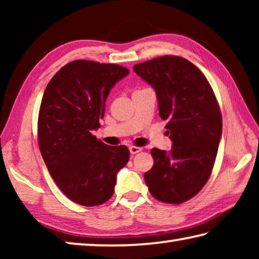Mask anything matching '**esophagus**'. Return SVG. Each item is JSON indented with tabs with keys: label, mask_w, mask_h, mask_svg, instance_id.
Returning a JSON list of instances; mask_svg holds the SVG:
<instances>
[{
	"label": "esophagus",
	"mask_w": 259,
	"mask_h": 259,
	"mask_svg": "<svg viewBox=\"0 0 259 259\" xmlns=\"http://www.w3.org/2000/svg\"><path fill=\"white\" fill-rule=\"evenodd\" d=\"M142 150H143L142 147H137V146H130L129 147V151H130L131 154H137V153L142 152Z\"/></svg>",
	"instance_id": "esophagus-1"
}]
</instances>
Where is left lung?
<instances>
[{
	"mask_svg": "<svg viewBox=\"0 0 259 259\" xmlns=\"http://www.w3.org/2000/svg\"><path fill=\"white\" fill-rule=\"evenodd\" d=\"M134 72L155 90L172 142L169 152L151 151L154 164L145 183L162 202H185L205 185L216 160L222 138L216 96L202 72L182 57H159L135 65Z\"/></svg>",
	"mask_w": 259,
	"mask_h": 259,
	"instance_id": "1",
	"label": "left lung"
}]
</instances>
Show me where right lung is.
I'll list each match as a JSON object with an SVG mask.
<instances>
[{"label":"right lung","mask_w":259,"mask_h":259,"mask_svg":"<svg viewBox=\"0 0 259 259\" xmlns=\"http://www.w3.org/2000/svg\"><path fill=\"white\" fill-rule=\"evenodd\" d=\"M129 74L115 64L75 60L61 67L45 90L38 113V146L51 177L73 202L87 207L111 199L116 175L128 163L125 146H108L100 128L109 91Z\"/></svg>","instance_id":"obj_1"}]
</instances>
